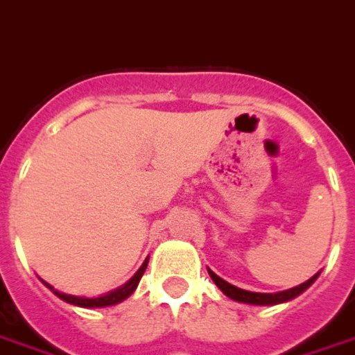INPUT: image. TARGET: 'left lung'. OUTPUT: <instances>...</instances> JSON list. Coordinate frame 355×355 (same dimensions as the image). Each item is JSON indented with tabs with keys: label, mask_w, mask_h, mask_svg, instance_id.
Listing matches in <instances>:
<instances>
[{
	"label": "left lung",
	"mask_w": 355,
	"mask_h": 355,
	"mask_svg": "<svg viewBox=\"0 0 355 355\" xmlns=\"http://www.w3.org/2000/svg\"><path fill=\"white\" fill-rule=\"evenodd\" d=\"M207 271H209V277L213 279V282L219 286V290L225 294V296H229L230 300L240 302V304H250V306H277V304L290 302V300H294L296 296H300L302 292H306V290L315 282L317 277H319V272H315L309 281L302 282V284L294 286V288L282 290V292H275V294H267V292H250V290L238 288V286H234V284L223 281L219 275H215L211 269H207Z\"/></svg>",
	"instance_id": "8db88e82"
}]
</instances>
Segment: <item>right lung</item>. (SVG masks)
Wrapping results in <instances>:
<instances>
[{
	"mask_svg": "<svg viewBox=\"0 0 355 355\" xmlns=\"http://www.w3.org/2000/svg\"><path fill=\"white\" fill-rule=\"evenodd\" d=\"M148 261H150V257H146V261L140 265V269L135 272V277L130 279V281H126L123 286H119V288L111 290L107 294H101V296H96V298H86V296H73V294H65V292H59L57 288H53L51 284H48L46 281H42L46 286H48L53 294H55L57 298H61L67 304H71V306H78V307H86V309H92V307H109V306H115V304H121L123 300H126L138 286V282L142 279L144 271H146V267H148Z\"/></svg>",
	"mask_w": 355,
	"mask_h": 355,
	"instance_id": "add662e5",
	"label": "right lung"
}]
</instances>
